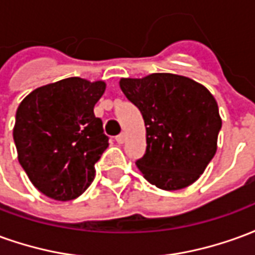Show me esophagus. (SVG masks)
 <instances>
[{
	"label": "esophagus",
	"instance_id": "obj_1",
	"mask_svg": "<svg viewBox=\"0 0 255 255\" xmlns=\"http://www.w3.org/2000/svg\"><path fill=\"white\" fill-rule=\"evenodd\" d=\"M126 138H127V136H126V133L124 132H122L120 135H117L116 136L117 143H124V142H126Z\"/></svg>",
	"mask_w": 255,
	"mask_h": 255
}]
</instances>
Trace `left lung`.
<instances>
[{
  "label": "left lung",
  "instance_id": "left-lung-1",
  "mask_svg": "<svg viewBox=\"0 0 255 255\" xmlns=\"http://www.w3.org/2000/svg\"><path fill=\"white\" fill-rule=\"evenodd\" d=\"M120 89L146 126L139 171L155 187L173 191L201 176L217 150L219 106L202 84L173 73L122 79Z\"/></svg>",
  "mask_w": 255,
  "mask_h": 255
}]
</instances>
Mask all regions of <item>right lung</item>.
Segmentation results:
<instances>
[{
  "mask_svg": "<svg viewBox=\"0 0 255 255\" xmlns=\"http://www.w3.org/2000/svg\"><path fill=\"white\" fill-rule=\"evenodd\" d=\"M104 82L67 78L42 86L21 101L13 139L20 165L46 197L71 201L94 180L95 162L109 146L94 106Z\"/></svg>",
  "mask_w": 255,
  "mask_h": 255,
  "instance_id": "obj_1",
  "label": "right lung"
}]
</instances>
